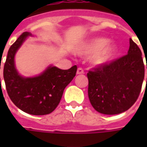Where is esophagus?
<instances>
[{"label": "esophagus", "instance_id": "34e87169", "mask_svg": "<svg viewBox=\"0 0 147 147\" xmlns=\"http://www.w3.org/2000/svg\"><path fill=\"white\" fill-rule=\"evenodd\" d=\"M78 75H80V74H83L84 73V71H83V68H81V67H79L78 69H77V72Z\"/></svg>", "mask_w": 147, "mask_h": 147}]
</instances>
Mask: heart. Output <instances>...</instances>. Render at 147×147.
I'll use <instances>...</instances> for the list:
<instances>
[{"label":"heart","mask_w":147,"mask_h":147,"mask_svg":"<svg viewBox=\"0 0 147 147\" xmlns=\"http://www.w3.org/2000/svg\"><path fill=\"white\" fill-rule=\"evenodd\" d=\"M104 38H95L84 42L76 49V53L81 56H90V61L94 65L105 64L112 57L116 51V45L107 43Z\"/></svg>","instance_id":"obj_1"}]
</instances>
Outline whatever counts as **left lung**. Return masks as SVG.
<instances>
[{
  "mask_svg": "<svg viewBox=\"0 0 147 147\" xmlns=\"http://www.w3.org/2000/svg\"><path fill=\"white\" fill-rule=\"evenodd\" d=\"M144 75L142 52L130 38L127 54L88 71L90 102L100 113L115 115L125 112L139 98Z\"/></svg>",
  "mask_w": 147,
  "mask_h": 147,
  "instance_id": "1",
  "label": "left lung"
}]
</instances>
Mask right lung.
I'll return each instance as SVG.
<instances>
[{
    "instance_id": "obj_1",
    "label": "right lung",
    "mask_w": 147,
    "mask_h": 147,
    "mask_svg": "<svg viewBox=\"0 0 147 147\" xmlns=\"http://www.w3.org/2000/svg\"><path fill=\"white\" fill-rule=\"evenodd\" d=\"M30 35L29 32H24L8 49L4 66V80L9 98L20 109L31 115H46L57 107L64 88L76 76L77 66L74 65L67 70L49 66L38 76L25 78L20 76L15 67V54Z\"/></svg>"
}]
</instances>
